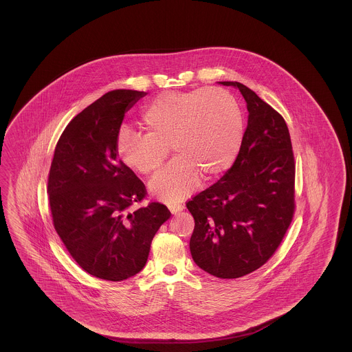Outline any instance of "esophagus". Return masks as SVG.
Listing matches in <instances>:
<instances>
[{
	"label": "esophagus",
	"mask_w": 352,
	"mask_h": 352,
	"mask_svg": "<svg viewBox=\"0 0 352 352\" xmlns=\"http://www.w3.org/2000/svg\"><path fill=\"white\" fill-rule=\"evenodd\" d=\"M168 210L171 214H178L184 210V206L181 203H171V204H168Z\"/></svg>",
	"instance_id": "34e87169"
}]
</instances>
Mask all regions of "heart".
<instances>
[{
	"mask_svg": "<svg viewBox=\"0 0 352 352\" xmlns=\"http://www.w3.org/2000/svg\"><path fill=\"white\" fill-rule=\"evenodd\" d=\"M145 133L121 128L116 151L126 168L148 175L168 155H177L151 182L158 201L174 203L192 192L201 181L214 178L234 164L244 134V118L234 95L223 88L165 92L146 104Z\"/></svg>",
	"mask_w": 352,
	"mask_h": 352,
	"instance_id": "obj_1",
	"label": "heart"
}]
</instances>
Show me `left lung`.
<instances>
[{
    "mask_svg": "<svg viewBox=\"0 0 352 352\" xmlns=\"http://www.w3.org/2000/svg\"><path fill=\"white\" fill-rule=\"evenodd\" d=\"M248 125L234 165L187 201L195 220L190 251L219 278H239L263 267L281 244L294 214L296 164L283 116L239 82Z\"/></svg>",
    "mask_w": 352,
    "mask_h": 352,
    "instance_id": "8db88e82",
    "label": "left lung"
}]
</instances>
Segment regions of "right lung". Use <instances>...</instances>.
<instances>
[{"label":"right lung","instance_id":"right-lung-1","mask_svg":"<svg viewBox=\"0 0 352 352\" xmlns=\"http://www.w3.org/2000/svg\"><path fill=\"white\" fill-rule=\"evenodd\" d=\"M145 95L115 89L88 105L69 121L51 162L47 192L55 231L80 268L107 281L142 270L154 234L171 215L155 201L131 210L146 188L118 160L124 116Z\"/></svg>","mask_w":352,"mask_h":352}]
</instances>
